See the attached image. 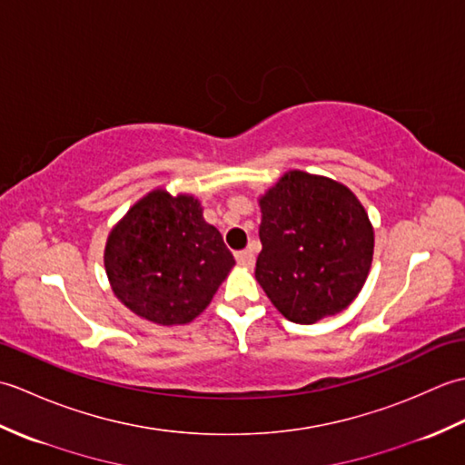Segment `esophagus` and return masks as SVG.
<instances>
[{
    "label": "esophagus",
    "instance_id": "34e87169",
    "mask_svg": "<svg viewBox=\"0 0 465 465\" xmlns=\"http://www.w3.org/2000/svg\"><path fill=\"white\" fill-rule=\"evenodd\" d=\"M235 260H238V263L243 265V268H252L253 262H255L253 253L250 250H242V252L235 253Z\"/></svg>",
    "mask_w": 465,
    "mask_h": 465
}]
</instances>
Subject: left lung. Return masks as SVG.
Segmentation results:
<instances>
[{"instance_id":"1","label":"left lung","mask_w":465,"mask_h":465,"mask_svg":"<svg viewBox=\"0 0 465 465\" xmlns=\"http://www.w3.org/2000/svg\"><path fill=\"white\" fill-rule=\"evenodd\" d=\"M255 280L278 312L310 325L358 298L373 260V225L343 183L290 170L260 195Z\"/></svg>"}]
</instances>
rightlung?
Here are the masks:
<instances>
[{"label": "right lung", "mask_w": 465, "mask_h": 465, "mask_svg": "<svg viewBox=\"0 0 465 465\" xmlns=\"http://www.w3.org/2000/svg\"><path fill=\"white\" fill-rule=\"evenodd\" d=\"M104 265L127 310L157 325H183L210 305L235 260L197 197L157 187L112 227Z\"/></svg>", "instance_id": "add662e5"}]
</instances>
